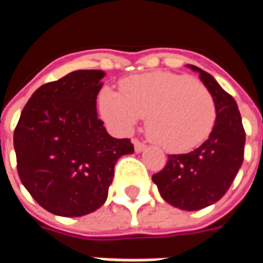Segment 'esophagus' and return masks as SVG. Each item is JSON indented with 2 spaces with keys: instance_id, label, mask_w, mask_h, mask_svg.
<instances>
[{
  "instance_id": "1",
  "label": "esophagus",
  "mask_w": 263,
  "mask_h": 263,
  "mask_svg": "<svg viewBox=\"0 0 263 263\" xmlns=\"http://www.w3.org/2000/svg\"><path fill=\"white\" fill-rule=\"evenodd\" d=\"M132 143H134V148H135V152H138V154H139V152H142L143 149L146 148V145L141 142V141H138V139H134V141H132Z\"/></svg>"
}]
</instances>
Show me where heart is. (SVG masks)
<instances>
[{
  "instance_id": "b5f03b06",
  "label": "heart",
  "mask_w": 263,
  "mask_h": 263,
  "mask_svg": "<svg viewBox=\"0 0 263 263\" xmlns=\"http://www.w3.org/2000/svg\"><path fill=\"white\" fill-rule=\"evenodd\" d=\"M103 120L120 134L131 132L148 115L146 132L172 152L196 148L215 122V103L200 81L184 74L156 71L121 83V92L104 87L98 94Z\"/></svg>"
}]
</instances>
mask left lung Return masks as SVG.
I'll return each instance as SVG.
<instances>
[{"mask_svg":"<svg viewBox=\"0 0 263 263\" xmlns=\"http://www.w3.org/2000/svg\"><path fill=\"white\" fill-rule=\"evenodd\" d=\"M197 71L215 103V122L209 139L189 154L169 155L166 166L152 176L165 201L186 211L217 203L237 176L243 162L245 131L235 100L207 71Z\"/></svg>","mask_w":263,"mask_h":263,"instance_id":"8db88e82","label":"left lung"}]
</instances>
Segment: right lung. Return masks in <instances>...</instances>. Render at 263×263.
Returning <instances> with one entry per match:
<instances>
[{
    "label": "right lung",
    "instance_id": "1",
    "mask_svg": "<svg viewBox=\"0 0 263 263\" xmlns=\"http://www.w3.org/2000/svg\"><path fill=\"white\" fill-rule=\"evenodd\" d=\"M103 70H76L32 94L14 132L16 169L39 205L62 217L100 209L114 166L134 154L131 139H117L97 115Z\"/></svg>",
    "mask_w": 263,
    "mask_h": 263
}]
</instances>
